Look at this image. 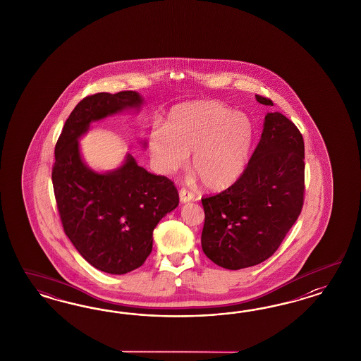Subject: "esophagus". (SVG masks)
Returning <instances> with one entry per match:
<instances>
[{"mask_svg":"<svg viewBox=\"0 0 361 361\" xmlns=\"http://www.w3.org/2000/svg\"><path fill=\"white\" fill-rule=\"evenodd\" d=\"M193 198H195V193L193 192L188 190L186 188H181L180 189V200H181V202H188V201H190Z\"/></svg>","mask_w":361,"mask_h":361,"instance_id":"34e87169","label":"esophagus"}]
</instances>
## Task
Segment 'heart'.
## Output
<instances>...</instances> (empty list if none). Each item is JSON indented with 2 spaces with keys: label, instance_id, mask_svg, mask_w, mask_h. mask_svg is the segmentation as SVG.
<instances>
[{
  "label": "heart",
  "instance_id": "1",
  "mask_svg": "<svg viewBox=\"0 0 361 361\" xmlns=\"http://www.w3.org/2000/svg\"><path fill=\"white\" fill-rule=\"evenodd\" d=\"M252 142L250 119L217 100L176 106L165 127H153L148 149L160 173L183 168L193 152L192 168L205 188L222 190L240 177Z\"/></svg>",
  "mask_w": 361,
  "mask_h": 361
}]
</instances>
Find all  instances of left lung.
Here are the masks:
<instances>
[{
    "label": "left lung",
    "mask_w": 361,
    "mask_h": 361,
    "mask_svg": "<svg viewBox=\"0 0 361 361\" xmlns=\"http://www.w3.org/2000/svg\"><path fill=\"white\" fill-rule=\"evenodd\" d=\"M255 98L274 106L271 99ZM201 202V246L210 261L240 270L270 258L305 202V142L295 124L281 112H269L261 140L238 180Z\"/></svg>",
    "instance_id": "left-lung-1"
}]
</instances>
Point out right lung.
<instances>
[{
  "instance_id": "1",
  "label": "right lung",
  "mask_w": 361,
  "mask_h": 361,
  "mask_svg": "<svg viewBox=\"0 0 361 361\" xmlns=\"http://www.w3.org/2000/svg\"><path fill=\"white\" fill-rule=\"evenodd\" d=\"M140 103L135 91L88 95L73 109L55 144L51 180L62 226L79 254L104 273L140 267L152 252L153 229L178 205L175 183L149 173L132 156L107 175L90 171L80 159L78 137L91 121Z\"/></svg>"
}]
</instances>
